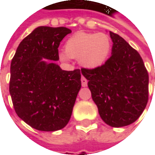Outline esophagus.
Returning <instances> with one entry per match:
<instances>
[{
  "instance_id": "obj_1",
  "label": "esophagus",
  "mask_w": 155,
  "mask_h": 155,
  "mask_svg": "<svg viewBox=\"0 0 155 155\" xmlns=\"http://www.w3.org/2000/svg\"><path fill=\"white\" fill-rule=\"evenodd\" d=\"M87 83H88V81L84 77L81 78V84H82V86H83V87H86V86H87Z\"/></svg>"
}]
</instances>
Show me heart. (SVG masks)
<instances>
[{"label": "heart", "instance_id": "b5f03b06", "mask_svg": "<svg viewBox=\"0 0 155 155\" xmlns=\"http://www.w3.org/2000/svg\"><path fill=\"white\" fill-rule=\"evenodd\" d=\"M112 49L110 38L104 33L79 32L67 39L64 51L59 53L61 61L78 59L81 66L95 69L104 64Z\"/></svg>", "mask_w": 155, "mask_h": 155}]
</instances>
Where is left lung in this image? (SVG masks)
<instances>
[{
    "label": "left lung",
    "mask_w": 155,
    "mask_h": 155,
    "mask_svg": "<svg viewBox=\"0 0 155 155\" xmlns=\"http://www.w3.org/2000/svg\"><path fill=\"white\" fill-rule=\"evenodd\" d=\"M111 56L103 65L82 69L92 99L104 123L127 126L136 121L146 107L149 74L143 60L121 36L110 31Z\"/></svg>",
    "instance_id": "1"
}]
</instances>
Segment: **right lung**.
Returning a JSON list of instances; mask_svg holds the SVG:
<instances>
[{
	"label": "right lung",
	"instance_id": "1",
	"mask_svg": "<svg viewBox=\"0 0 155 155\" xmlns=\"http://www.w3.org/2000/svg\"><path fill=\"white\" fill-rule=\"evenodd\" d=\"M71 33L66 27L39 26L23 39L11 64L10 94L15 113L41 131H56L69 122L81 87L80 70L63 71L58 47Z\"/></svg>",
	"mask_w": 155,
	"mask_h": 155
}]
</instances>
